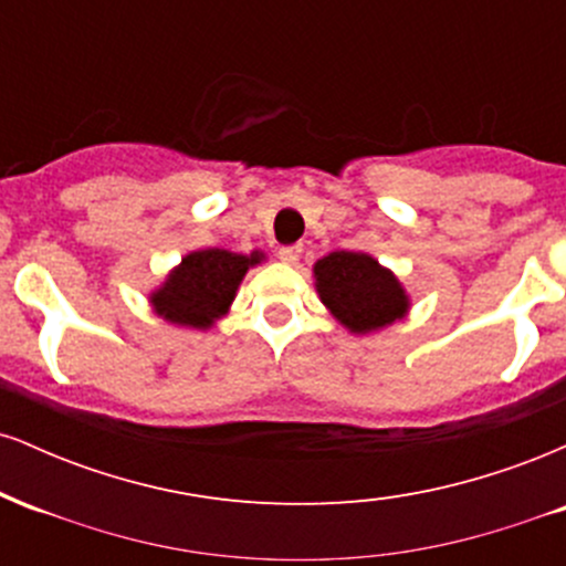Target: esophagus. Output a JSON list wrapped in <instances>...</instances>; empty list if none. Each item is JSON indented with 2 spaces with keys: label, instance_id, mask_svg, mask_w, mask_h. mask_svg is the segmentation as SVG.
Masks as SVG:
<instances>
[{
  "label": "esophagus",
  "instance_id": "1",
  "mask_svg": "<svg viewBox=\"0 0 566 566\" xmlns=\"http://www.w3.org/2000/svg\"><path fill=\"white\" fill-rule=\"evenodd\" d=\"M301 252H303V247L301 244H290V247H282V250H279V261L282 263H297V258H301Z\"/></svg>",
  "mask_w": 566,
  "mask_h": 566
}]
</instances>
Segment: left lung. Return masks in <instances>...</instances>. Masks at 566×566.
<instances>
[{
  "mask_svg": "<svg viewBox=\"0 0 566 566\" xmlns=\"http://www.w3.org/2000/svg\"><path fill=\"white\" fill-rule=\"evenodd\" d=\"M322 303L350 333H373L407 314L399 279L367 252H329L314 265Z\"/></svg>",
  "mask_w": 566,
  "mask_h": 566,
  "instance_id": "1",
  "label": "left lung"
}]
</instances>
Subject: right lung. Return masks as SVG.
Segmentation results:
<instances>
[{"instance_id":"right-lung-1","label":"right lung","mask_w":566,"mask_h":566,"mask_svg":"<svg viewBox=\"0 0 566 566\" xmlns=\"http://www.w3.org/2000/svg\"><path fill=\"white\" fill-rule=\"evenodd\" d=\"M261 252L237 255V252L218 250V247L191 252L154 292V308L172 324L207 329L229 311L247 269L261 263Z\"/></svg>"}]
</instances>
